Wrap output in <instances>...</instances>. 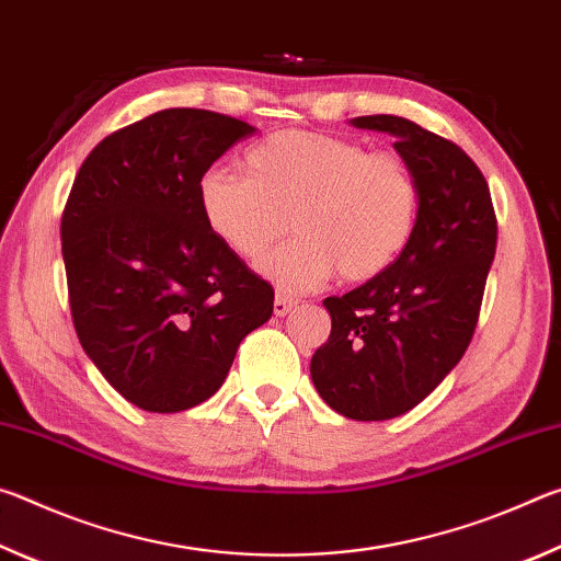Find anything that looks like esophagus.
Listing matches in <instances>:
<instances>
[{
	"instance_id": "obj_1",
	"label": "esophagus",
	"mask_w": 561,
	"mask_h": 561,
	"mask_svg": "<svg viewBox=\"0 0 561 561\" xmlns=\"http://www.w3.org/2000/svg\"><path fill=\"white\" fill-rule=\"evenodd\" d=\"M294 307H297V301L284 297V294H277V297H274V317H287Z\"/></svg>"
}]
</instances>
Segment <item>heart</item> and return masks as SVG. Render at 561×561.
<instances>
[{
    "instance_id": "b5f03b06",
    "label": "heart",
    "mask_w": 561,
    "mask_h": 561,
    "mask_svg": "<svg viewBox=\"0 0 561 561\" xmlns=\"http://www.w3.org/2000/svg\"><path fill=\"white\" fill-rule=\"evenodd\" d=\"M247 175L210 168L197 183L207 227L227 250L257 262L287 230L294 240L260 272L282 294L321 289L341 272L368 282L411 244L421 187L398 153L317 130H279L250 148Z\"/></svg>"
}]
</instances>
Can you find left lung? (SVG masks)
<instances>
[{
  "mask_svg": "<svg viewBox=\"0 0 561 561\" xmlns=\"http://www.w3.org/2000/svg\"><path fill=\"white\" fill-rule=\"evenodd\" d=\"M351 126L396 138L421 187V213L393 267L324 299L331 334L311 356V381L336 413L388 421L431 396L468 348L497 220L488 180L453 140L383 113L351 118Z\"/></svg>",
  "mask_w": 561,
  "mask_h": 561,
  "instance_id": "1",
  "label": "left lung"
}]
</instances>
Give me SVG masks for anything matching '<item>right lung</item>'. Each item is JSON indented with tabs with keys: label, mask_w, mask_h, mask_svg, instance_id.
Segmentation results:
<instances>
[{
	"label": "right lung",
	"mask_w": 561,
	"mask_h": 561,
	"mask_svg": "<svg viewBox=\"0 0 561 561\" xmlns=\"http://www.w3.org/2000/svg\"><path fill=\"white\" fill-rule=\"evenodd\" d=\"M250 123L165 108L111 133L76 173L61 217L73 329L103 378L150 413L225 383L274 289L207 227L197 183Z\"/></svg>",
	"instance_id": "obj_1"
}]
</instances>
